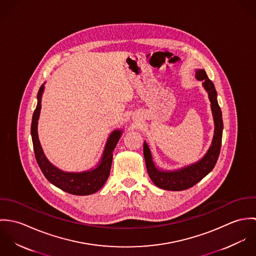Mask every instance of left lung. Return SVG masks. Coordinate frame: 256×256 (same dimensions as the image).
I'll use <instances>...</instances> for the list:
<instances>
[{"instance_id": "1", "label": "left lung", "mask_w": 256, "mask_h": 256, "mask_svg": "<svg viewBox=\"0 0 256 256\" xmlns=\"http://www.w3.org/2000/svg\"><path fill=\"white\" fill-rule=\"evenodd\" d=\"M195 73L196 78L202 82V86L207 92L209 100L211 102V110L215 125L213 140L211 146H209L207 152L203 156L202 158L194 164L174 170H164L156 166L154 162L150 146L146 142H144L143 150L148 174L156 186L164 190L182 191L194 186L214 168L219 158L224 125L222 111L217 100V92L214 84L208 78L205 70L197 69Z\"/></svg>"}]
</instances>
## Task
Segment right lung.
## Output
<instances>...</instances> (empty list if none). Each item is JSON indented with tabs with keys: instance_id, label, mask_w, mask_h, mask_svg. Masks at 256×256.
I'll list each match as a JSON object with an SVG mask.
<instances>
[{
	"instance_id": "1",
	"label": "right lung",
	"mask_w": 256,
	"mask_h": 256,
	"mask_svg": "<svg viewBox=\"0 0 256 256\" xmlns=\"http://www.w3.org/2000/svg\"><path fill=\"white\" fill-rule=\"evenodd\" d=\"M43 92L44 84L40 86L37 94L36 108L34 112L32 122V138L34 143V150L37 164L41 172L49 182L70 194L90 195L96 193L104 185L110 176L113 150L123 133V130L115 129L110 133L100 160L96 166V168L80 172H64L48 160L38 139L37 126L41 110V100Z\"/></svg>"
}]
</instances>
